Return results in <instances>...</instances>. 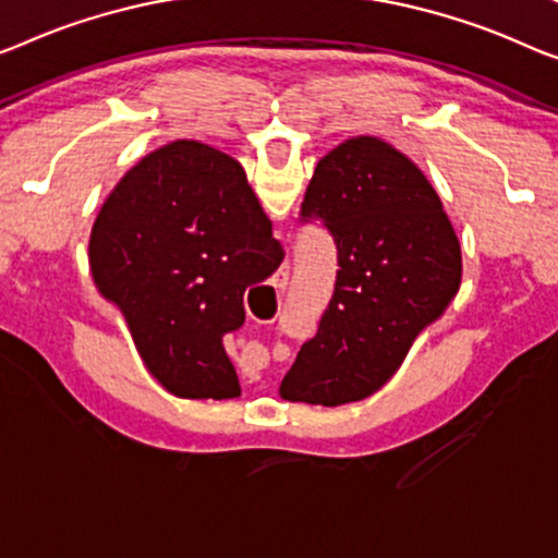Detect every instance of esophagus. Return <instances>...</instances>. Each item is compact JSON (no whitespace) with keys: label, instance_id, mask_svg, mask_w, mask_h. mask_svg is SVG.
<instances>
[{"label":"esophagus","instance_id":"esophagus-1","mask_svg":"<svg viewBox=\"0 0 558 558\" xmlns=\"http://www.w3.org/2000/svg\"><path fill=\"white\" fill-rule=\"evenodd\" d=\"M288 276H290V260H286V263L280 265V270H278V276H276V286H278V288L286 286Z\"/></svg>","mask_w":558,"mask_h":558}]
</instances>
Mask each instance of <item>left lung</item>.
Returning <instances> with one entry per match:
<instances>
[{"label": "left lung", "instance_id": "obj_1", "mask_svg": "<svg viewBox=\"0 0 558 558\" xmlns=\"http://www.w3.org/2000/svg\"><path fill=\"white\" fill-rule=\"evenodd\" d=\"M303 220L320 218L338 247L336 290L303 343L280 398L363 401L384 388L423 328L461 288V245L434 185L386 140L359 135L323 157Z\"/></svg>", "mask_w": 558, "mask_h": 558}]
</instances>
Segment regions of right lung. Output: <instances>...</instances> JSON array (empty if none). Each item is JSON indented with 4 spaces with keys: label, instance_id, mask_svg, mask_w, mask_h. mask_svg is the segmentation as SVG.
<instances>
[{
    "label": "right lung",
    "instance_id": "obj_1",
    "mask_svg": "<svg viewBox=\"0 0 558 558\" xmlns=\"http://www.w3.org/2000/svg\"><path fill=\"white\" fill-rule=\"evenodd\" d=\"M87 253L99 295L165 390L240 396L222 336L243 326L245 290L286 253L238 160L197 140L157 147L107 195Z\"/></svg>",
    "mask_w": 558,
    "mask_h": 558
}]
</instances>
